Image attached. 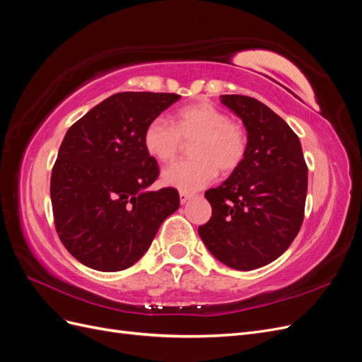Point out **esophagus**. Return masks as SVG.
<instances>
[{"mask_svg": "<svg viewBox=\"0 0 362 362\" xmlns=\"http://www.w3.org/2000/svg\"><path fill=\"white\" fill-rule=\"evenodd\" d=\"M192 193H187V192H180V201H181V204H185L187 202L190 198H192Z\"/></svg>", "mask_w": 362, "mask_h": 362, "instance_id": "esophagus-1", "label": "esophagus"}]
</instances>
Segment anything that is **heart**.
<instances>
[{
	"instance_id": "b5f03b06",
	"label": "heart",
	"mask_w": 362,
	"mask_h": 362,
	"mask_svg": "<svg viewBox=\"0 0 362 362\" xmlns=\"http://www.w3.org/2000/svg\"><path fill=\"white\" fill-rule=\"evenodd\" d=\"M193 158L173 164L163 172L164 184L182 192H194L210 184L221 169L231 173L243 163L247 151L245 128L229 120L228 115L211 103L184 105L173 113L170 122L156 117L144 131L148 154L160 163H170L191 141Z\"/></svg>"
}]
</instances>
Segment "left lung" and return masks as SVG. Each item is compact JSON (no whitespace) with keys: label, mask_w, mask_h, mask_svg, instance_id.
I'll use <instances>...</instances> for the list:
<instances>
[{"label":"left lung","mask_w":362,"mask_h":362,"mask_svg":"<svg viewBox=\"0 0 362 362\" xmlns=\"http://www.w3.org/2000/svg\"><path fill=\"white\" fill-rule=\"evenodd\" d=\"M221 101L243 120L247 151L231 177L205 192L213 213L198 233L223 264L254 270L281 257L298 235L308 168L299 137L267 105L245 95Z\"/></svg>","instance_id":"8db88e82"}]
</instances>
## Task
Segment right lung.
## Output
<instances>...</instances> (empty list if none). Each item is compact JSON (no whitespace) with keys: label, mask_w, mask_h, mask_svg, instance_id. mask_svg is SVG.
Here are the masks:
<instances>
[{"label":"right lung","mask_w":362,"mask_h":362,"mask_svg":"<svg viewBox=\"0 0 362 362\" xmlns=\"http://www.w3.org/2000/svg\"><path fill=\"white\" fill-rule=\"evenodd\" d=\"M180 98L120 92L68 129L51 173V204L59 238L84 266L131 267L178 210L177 189L148 190L160 169L145 149L144 131Z\"/></svg>","instance_id":"right-lung-1"}]
</instances>
